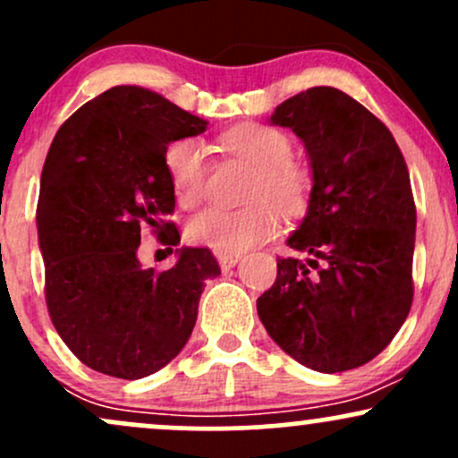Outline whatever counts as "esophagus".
<instances>
[{
  "label": "esophagus",
  "instance_id": "1",
  "mask_svg": "<svg viewBox=\"0 0 458 458\" xmlns=\"http://www.w3.org/2000/svg\"><path fill=\"white\" fill-rule=\"evenodd\" d=\"M239 260H241L239 254H219V267H222L224 271L233 269V267H234Z\"/></svg>",
  "mask_w": 458,
  "mask_h": 458
}]
</instances>
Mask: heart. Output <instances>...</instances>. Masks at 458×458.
I'll return each instance as SVG.
<instances>
[{
	"label": "heart",
	"mask_w": 458,
	"mask_h": 458,
	"mask_svg": "<svg viewBox=\"0 0 458 458\" xmlns=\"http://www.w3.org/2000/svg\"><path fill=\"white\" fill-rule=\"evenodd\" d=\"M224 148L256 167L251 178L250 207L239 211L207 208L187 225L193 245L217 254H241L265 243L280 230L282 217H299L308 211L314 178L306 163L291 159L293 144L286 133L269 124L245 123L222 138ZM165 170L178 202L193 208L207 198L208 150L196 138L172 141L165 148Z\"/></svg>",
	"instance_id": "heart-1"
}]
</instances>
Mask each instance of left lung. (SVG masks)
<instances>
[{"mask_svg":"<svg viewBox=\"0 0 458 458\" xmlns=\"http://www.w3.org/2000/svg\"><path fill=\"white\" fill-rule=\"evenodd\" d=\"M277 127L301 138L312 198L256 301L267 334L318 372L364 366L392 343L413 301L415 202L390 129L338 88L318 86L277 105Z\"/></svg>","mask_w":458,"mask_h":458,"instance_id":"left-lung-1","label":"left lung"}]
</instances>
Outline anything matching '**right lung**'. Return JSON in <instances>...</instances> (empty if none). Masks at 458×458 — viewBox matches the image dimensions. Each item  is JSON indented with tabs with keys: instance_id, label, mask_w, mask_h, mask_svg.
Wrapping results in <instances>:
<instances>
[{
	"instance_id": "add662e5",
	"label": "right lung",
	"mask_w": 458,
	"mask_h": 458,
	"mask_svg": "<svg viewBox=\"0 0 458 458\" xmlns=\"http://www.w3.org/2000/svg\"><path fill=\"white\" fill-rule=\"evenodd\" d=\"M207 120L161 94L115 86L77 109L47 152L36 208L45 299L54 327L92 370L141 379L181 353L199 295L219 265L207 247H182L172 269H144L141 228L181 243L165 170L172 141Z\"/></svg>"
}]
</instances>
